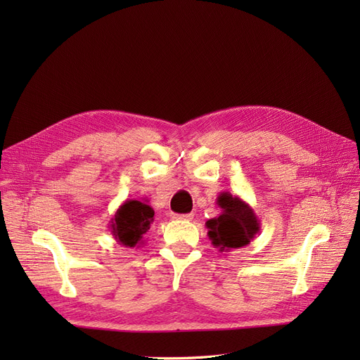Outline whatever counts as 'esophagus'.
I'll use <instances>...</instances> for the list:
<instances>
[{
    "label": "esophagus",
    "mask_w": 360,
    "mask_h": 360,
    "mask_svg": "<svg viewBox=\"0 0 360 360\" xmlns=\"http://www.w3.org/2000/svg\"><path fill=\"white\" fill-rule=\"evenodd\" d=\"M171 217H172V219H176V221H191V219H193V213H186V214L172 213Z\"/></svg>",
    "instance_id": "esophagus-1"
}]
</instances>
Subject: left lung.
I'll use <instances>...</instances> for the list:
<instances>
[{"label": "left lung", "mask_w": 360, "mask_h": 360, "mask_svg": "<svg viewBox=\"0 0 360 360\" xmlns=\"http://www.w3.org/2000/svg\"><path fill=\"white\" fill-rule=\"evenodd\" d=\"M216 204L222 209L221 214L205 222L209 230L207 236L214 248L221 252H230L231 249L243 248L254 240L261 224L252 207L230 192H221Z\"/></svg>", "instance_id": "obj_1"}]
</instances>
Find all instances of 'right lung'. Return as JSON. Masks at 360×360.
<instances>
[{
	"instance_id": "right-lung-1",
	"label": "right lung",
	"mask_w": 360,
	"mask_h": 360,
	"mask_svg": "<svg viewBox=\"0 0 360 360\" xmlns=\"http://www.w3.org/2000/svg\"><path fill=\"white\" fill-rule=\"evenodd\" d=\"M155 221V210L147 200H126L111 217L108 228L115 242L126 248L143 246L144 234Z\"/></svg>"
}]
</instances>
